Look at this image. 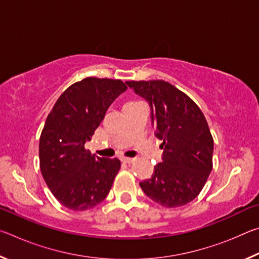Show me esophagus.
Returning a JSON list of instances; mask_svg holds the SVG:
<instances>
[{"label":"esophagus","mask_w":259,"mask_h":259,"mask_svg":"<svg viewBox=\"0 0 259 259\" xmlns=\"http://www.w3.org/2000/svg\"><path fill=\"white\" fill-rule=\"evenodd\" d=\"M122 161L124 162V163H133V162L135 161L134 157H122Z\"/></svg>","instance_id":"1"}]
</instances>
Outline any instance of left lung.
Masks as SVG:
<instances>
[{
    "label": "left lung",
    "instance_id": "obj_1",
    "mask_svg": "<svg viewBox=\"0 0 259 259\" xmlns=\"http://www.w3.org/2000/svg\"><path fill=\"white\" fill-rule=\"evenodd\" d=\"M150 105L154 134L162 143V162L139 183L154 202L176 208L198 196L212 169L213 139L207 120L193 100L162 80L125 82Z\"/></svg>",
    "mask_w": 259,
    "mask_h": 259
}]
</instances>
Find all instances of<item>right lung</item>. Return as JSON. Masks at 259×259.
<instances>
[{
  "instance_id": "1",
  "label": "right lung",
  "mask_w": 259,
  "mask_h": 259,
  "mask_svg": "<svg viewBox=\"0 0 259 259\" xmlns=\"http://www.w3.org/2000/svg\"><path fill=\"white\" fill-rule=\"evenodd\" d=\"M128 89L121 80L87 77L57 100L40 138V168L48 187L65 207L88 210L106 198L121 162L84 150L108 107Z\"/></svg>"
}]
</instances>
